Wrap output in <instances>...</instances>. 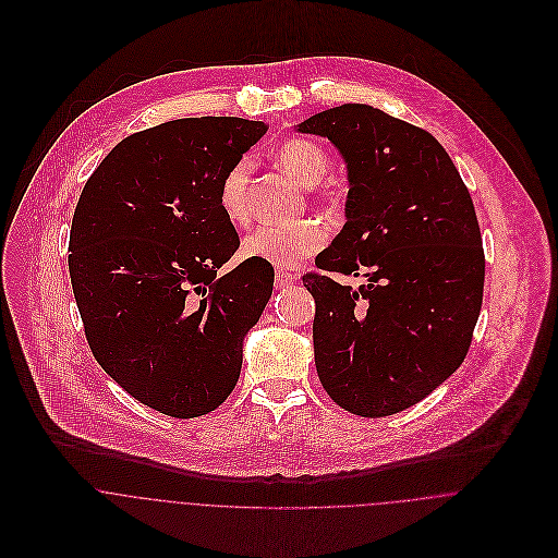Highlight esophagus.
<instances>
[{
    "label": "esophagus",
    "mask_w": 558,
    "mask_h": 558,
    "mask_svg": "<svg viewBox=\"0 0 558 558\" xmlns=\"http://www.w3.org/2000/svg\"><path fill=\"white\" fill-rule=\"evenodd\" d=\"M294 275H290V272H286V270H277L275 272V288L277 290H283V288H290L292 283H294Z\"/></svg>",
    "instance_id": "obj_1"
}]
</instances>
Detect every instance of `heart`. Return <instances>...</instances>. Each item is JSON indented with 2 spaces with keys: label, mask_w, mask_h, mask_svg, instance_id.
<instances>
[{
  "label": "heart",
  "mask_w": 558,
  "mask_h": 558,
  "mask_svg": "<svg viewBox=\"0 0 558 558\" xmlns=\"http://www.w3.org/2000/svg\"><path fill=\"white\" fill-rule=\"evenodd\" d=\"M277 162L305 189H314L328 175L330 159L324 148L310 140H290L277 148ZM251 160L240 159L221 180L219 204L226 219L234 226H246L251 219L248 204ZM326 240L318 221H299L290 226H262L242 242V255L272 264L277 268H294Z\"/></svg>",
  "instance_id": "b5f03b06"
}]
</instances>
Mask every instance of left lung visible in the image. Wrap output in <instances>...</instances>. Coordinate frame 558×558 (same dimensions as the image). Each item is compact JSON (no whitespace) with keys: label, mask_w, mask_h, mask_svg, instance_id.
Returning a JSON list of instances; mask_svg holds the SVG:
<instances>
[{"label":"left lung","mask_w":558,"mask_h":558,"mask_svg":"<svg viewBox=\"0 0 558 558\" xmlns=\"http://www.w3.org/2000/svg\"><path fill=\"white\" fill-rule=\"evenodd\" d=\"M294 131L326 137L348 169L345 226L316 266L367 277L359 290L303 277L319 383L352 414H396L469 352L485 277L471 193L436 137L372 105L319 111Z\"/></svg>","instance_id":"1"}]
</instances>
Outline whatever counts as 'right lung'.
Wrapping results in <instances>:
<instances>
[{
    "instance_id": "obj_1",
    "label": "right lung",
    "mask_w": 558,
    "mask_h": 558,
    "mask_svg": "<svg viewBox=\"0 0 558 558\" xmlns=\"http://www.w3.org/2000/svg\"><path fill=\"white\" fill-rule=\"evenodd\" d=\"M268 131L242 118H186L122 140L89 175L73 217L69 270L98 365L167 416L219 408L275 270L219 268L240 240L219 204L223 175Z\"/></svg>"
}]
</instances>
